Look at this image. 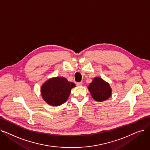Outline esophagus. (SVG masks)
Listing matches in <instances>:
<instances>
[{
  "mask_svg": "<svg viewBox=\"0 0 150 150\" xmlns=\"http://www.w3.org/2000/svg\"><path fill=\"white\" fill-rule=\"evenodd\" d=\"M76 85H77V86H82V85H83V82H79V83H76Z\"/></svg>",
  "mask_w": 150,
  "mask_h": 150,
  "instance_id": "34e87169",
  "label": "esophagus"
}]
</instances>
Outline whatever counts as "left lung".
Masks as SVG:
<instances>
[{
    "mask_svg": "<svg viewBox=\"0 0 150 150\" xmlns=\"http://www.w3.org/2000/svg\"><path fill=\"white\" fill-rule=\"evenodd\" d=\"M88 89L93 98L97 102L107 100L112 96L110 84L100 77H96L89 84Z\"/></svg>",
    "mask_w": 150,
    "mask_h": 150,
    "instance_id": "1",
    "label": "left lung"
}]
</instances>
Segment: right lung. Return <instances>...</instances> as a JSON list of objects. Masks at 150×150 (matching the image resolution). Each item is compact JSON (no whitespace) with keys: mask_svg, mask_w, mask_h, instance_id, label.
<instances>
[{"mask_svg":"<svg viewBox=\"0 0 150 150\" xmlns=\"http://www.w3.org/2000/svg\"><path fill=\"white\" fill-rule=\"evenodd\" d=\"M75 86L74 83L68 81L64 77L51 78L42 84L41 94L50 105L59 106L67 100L71 89Z\"/></svg>","mask_w":150,"mask_h":150,"instance_id":"1","label":"right lung"}]
</instances>
